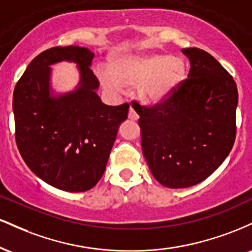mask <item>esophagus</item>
Wrapping results in <instances>:
<instances>
[{
	"label": "esophagus",
	"mask_w": 252,
	"mask_h": 252,
	"mask_svg": "<svg viewBox=\"0 0 252 252\" xmlns=\"http://www.w3.org/2000/svg\"><path fill=\"white\" fill-rule=\"evenodd\" d=\"M128 118H129V120H131V121H137V120H138V115H137V112H136L135 110L132 109V108H130V109H129Z\"/></svg>",
	"instance_id": "1"
}]
</instances>
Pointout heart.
<instances>
[{
    "instance_id": "b5f03b06",
    "label": "heart",
    "mask_w": 252,
    "mask_h": 252,
    "mask_svg": "<svg viewBox=\"0 0 252 252\" xmlns=\"http://www.w3.org/2000/svg\"><path fill=\"white\" fill-rule=\"evenodd\" d=\"M187 63L181 58L170 54L150 53L143 56L118 57L112 63V71H98V77L105 88L121 91L123 84L138 85L141 99L158 103L169 97L186 79Z\"/></svg>"
}]
</instances>
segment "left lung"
<instances>
[{
    "label": "left lung",
    "instance_id": "8db88e82",
    "mask_svg": "<svg viewBox=\"0 0 252 252\" xmlns=\"http://www.w3.org/2000/svg\"><path fill=\"white\" fill-rule=\"evenodd\" d=\"M189 77L154 105L132 102L150 172L168 189L209 178L230 154L236 138L238 91L232 76L207 52L184 48Z\"/></svg>",
    "mask_w": 252,
    "mask_h": 252
}]
</instances>
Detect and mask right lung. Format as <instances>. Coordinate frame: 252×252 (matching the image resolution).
Returning a JSON list of instances; mask_svg holds the SVG:
<instances>
[{
  "label": "right lung",
  "mask_w": 252,
  "mask_h": 252,
  "mask_svg": "<svg viewBox=\"0 0 252 252\" xmlns=\"http://www.w3.org/2000/svg\"><path fill=\"white\" fill-rule=\"evenodd\" d=\"M94 54L66 46L43 51L32 60L14 89L13 111L20 154L36 176L66 192L96 186L105 170L118 126L129 104L105 105L91 70ZM72 61L81 80L74 92L56 96L50 89L51 64Z\"/></svg>",
  "instance_id": "right-lung-1"
}]
</instances>
